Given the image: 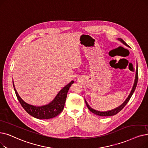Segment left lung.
Wrapping results in <instances>:
<instances>
[{"instance_id":"1","label":"left lung","mask_w":148,"mask_h":148,"mask_svg":"<svg viewBox=\"0 0 148 148\" xmlns=\"http://www.w3.org/2000/svg\"><path fill=\"white\" fill-rule=\"evenodd\" d=\"M118 40H120L121 43H123L124 45H125L127 47H129L126 44V43L123 40L121 39V38H119ZM138 66H137V68H136V79H135V81H134V86L132 87V89L131 90V91L130 92V94L129 95V96H128V97L126 99V100L122 103V105H121L120 106L116 108L115 109H114V110H112L111 111H105V112H100V111H96L95 110H94V109H92V108H91L89 106V105L88 104L87 101H86V100L85 99V103H86V105L88 107V108L89 109V110L92 112V113L97 115H100V116H101V117H107V116H111V115H114L115 114H117V113H119L122 109H123L125 106L126 105L127 103V102L130 101L131 97H132V95L135 91V89H136V86H137V82H138Z\"/></svg>"}]
</instances>
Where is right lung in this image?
<instances>
[{
    "label": "right lung",
    "instance_id": "add662e5",
    "mask_svg": "<svg viewBox=\"0 0 148 148\" xmlns=\"http://www.w3.org/2000/svg\"><path fill=\"white\" fill-rule=\"evenodd\" d=\"M12 83H13L14 89L17 99L25 111L31 116L36 119H49L56 117L63 111L66 101L68 91L71 86L74 83V81H71L69 84L62 89L57 94L55 99L49 104L41 106H33L25 102L18 95L15 89L13 81H12Z\"/></svg>",
    "mask_w": 148,
    "mask_h": 148
}]
</instances>
